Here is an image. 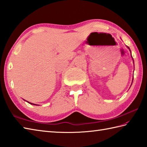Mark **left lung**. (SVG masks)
<instances>
[{
  "label": "left lung",
  "mask_w": 147,
  "mask_h": 147,
  "mask_svg": "<svg viewBox=\"0 0 147 147\" xmlns=\"http://www.w3.org/2000/svg\"><path fill=\"white\" fill-rule=\"evenodd\" d=\"M128 49H129V47H128ZM129 51H130V50H129Z\"/></svg>",
  "instance_id": "obj_1"
}]
</instances>
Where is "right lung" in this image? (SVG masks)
<instances>
[{
	"label": "right lung",
	"mask_w": 147,
	"mask_h": 147,
	"mask_svg": "<svg viewBox=\"0 0 147 147\" xmlns=\"http://www.w3.org/2000/svg\"><path fill=\"white\" fill-rule=\"evenodd\" d=\"M28 103H29V102H28ZM29 104H32V105H36V104H33V103H29Z\"/></svg>",
	"instance_id": "1"
}]
</instances>
